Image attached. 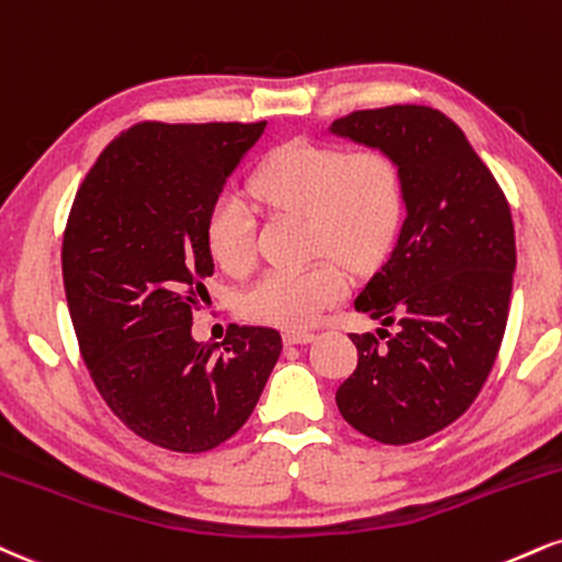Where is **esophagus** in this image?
<instances>
[{
	"label": "esophagus",
	"mask_w": 562,
	"mask_h": 562,
	"mask_svg": "<svg viewBox=\"0 0 562 562\" xmlns=\"http://www.w3.org/2000/svg\"><path fill=\"white\" fill-rule=\"evenodd\" d=\"M311 340H314V333H308V329H288L285 333L288 346H303V342Z\"/></svg>",
	"instance_id": "esophagus-1"
}]
</instances>
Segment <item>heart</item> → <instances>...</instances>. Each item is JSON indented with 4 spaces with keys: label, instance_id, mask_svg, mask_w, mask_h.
I'll return each instance as SVG.
<instances>
[{
    "label": "heart",
    "instance_id": "1",
    "mask_svg": "<svg viewBox=\"0 0 562 562\" xmlns=\"http://www.w3.org/2000/svg\"><path fill=\"white\" fill-rule=\"evenodd\" d=\"M256 201L272 212L306 216L308 254H324L301 269H272L240 295V314L285 329L311 327L348 290L353 269L380 263L401 229L405 186L387 151L293 140L269 154L254 175ZM212 259L243 274L256 259V220L238 193H220L206 214Z\"/></svg>",
    "mask_w": 562,
    "mask_h": 562
}]
</instances>
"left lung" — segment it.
<instances>
[{"mask_svg":"<svg viewBox=\"0 0 562 562\" xmlns=\"http://www.w3.org/2000/svg\"><path fill=\"white\" fill-rule=\"evenodd\" d=\"M329 133L387 151L405 186L395 248L356 299L382 324L397 314L401 329L350 335L358 367L337 408L376 442H418L463 416L495 367L516 272L510 206L461 127L431 106L361 110Z\"/></svg>","mask_w":562,"mask_h":562,"instance_id":"8db88e82","label":"left lung"}]
</instances>
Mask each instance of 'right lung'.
<instances>
[{"label":"right lung","mask_w":562,"mask_h":562,"mask_svg":"<svg viewBox=\"0 0 562 562\" xmlns=\"http://www.w3.org/2000/svg\"><path fill=\"white\" fill-rule=\"evenodd\" d=\"M267 123H140L101 151L63 240L80 356L114 416L178 452L222 445L248 422L282 350L272 327L193 340L214 274L206 214Z\"/></svg>","instance_id":"obj_1"}]
</instances>
